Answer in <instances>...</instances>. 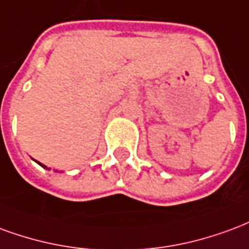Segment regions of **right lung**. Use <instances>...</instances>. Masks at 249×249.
Returning a JSON list of instances; mask_svg holds the SVG:
<instances>
[{"instance_id": "1", "label": "right lung", "mask_w": 249, "mask_h": 249, "mask_svg": "<svg viewBox=\"0 0 249 249\" xmlns=\"http://www.w3.org/2000/svg\"><path fill=\"white\" fill-rule=\"evenodd\" d=\"M36 162H37V160H36ZM37 163H38V164H39V166H42V167H43V168H48V167H46V166H43L42 163H39V162H37Z\"/></svg>"}]
</instances>
